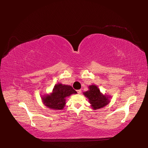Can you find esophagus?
<instances>
[{"mask_svg": "<svg viewBox=\"0 0 148 148\" xmlns=\"http://www.w3.org/2000/svg\"><path fill=\"white\" fill-rule=\"evenodd\" d=\"M77 93H78V94H80V93H81V92H82V90L81 89H78V90H77Z\"/></svg>", "mask_w": 148, "mask_h": 148, "instance_id": "esophagus-1", "label": "esophagus"}]
</instances>
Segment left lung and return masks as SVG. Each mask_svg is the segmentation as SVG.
<instances>
[{"instance_id": "1", "label": "left lung", "mask_w": 148, "mask_h": 148, "mask_svg": "<svg viewBox=\"0 0 148 148\" xmlns=\"http://www.w3.org/2000/svg\"><path fill=\"white\" fill-rule=\"evenodd\" d=\"M89 89V91L84 92V95L89 99L92 108L95 110L101 108L108 104V97L102 95L96 86H90Z\"/></svg>"}]
</instances>
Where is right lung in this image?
<instances>
[{"instance_id":"1","label":"right lung","mask_w":148,"mask_h":148,"mask_svg":"<svg viewBox=\"0 0 148 148\" xmlns=\"http://www.w3.org/2000/svg\"><path fill=\"white\" fill-rule=\"evenodd\" d=\"M74 93H76V91L72 87L59 84L55 86L52 93L43 97L42 101L49 108L60 110L64 106L65 99Z\"/></svg>"}]
</instances>
